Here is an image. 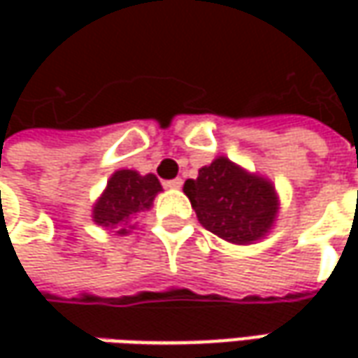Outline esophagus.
I'll use <instances>...</instances> for the list:
<instances>
[{
	"mask_svg": "<svg viewBox=\"0 0 358 358\" xmlns=\"http://www.w3.org/2000/svg\"><path fill=\"white\" fill-rule=\"evenodd\" d=\"M163 185L167 187V189H181V185H183V179H181V177H177V179H171V181H165Z\"/></svg>",
	"mask_w": 358,
	"mask_h": 358,
	"instance_id": "1",
	"label": "esophagus"
}]
</instances>
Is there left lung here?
<instances>
[{
	"instance_id": "obj_1",
	"label": "left lung",
	"mask_w": 358,
	"mask_h": 358,
	"mask_svg": "<svg viewBox=\"0 0 358 358\" xmlns=\"http://www.w3.org/2000/svg\"><path fill=\"white\" fill-rule=\"evenodd\" d=\"M201 225L221 239L247 245L267 233L277 213L273 185L229 159H215L183 187Z\"/></svg>"
}]
</instances>
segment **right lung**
<instances>
[{"mask_svg": "<svg viewBox=\"0 0 358 358\" xmlns=\"http://www.w3.org/2000/svg\"><path fill=\"white\" fill-rule=\"evenodd\" d=\"M161 191L155 175H139V173L123 169L117 171L107 183L101 199L93 207V221L103 227H115L127 223L131 217L151 207V203ZM117 233H125L119 229Z\"/></svg>", "mask_w": 358, "mask_h": 358, "instance_id": "right-lung-1", "label": "right lung"}]
</instances>
